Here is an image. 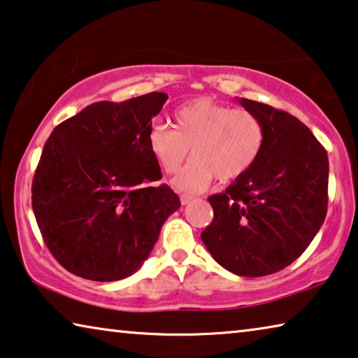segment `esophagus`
<instances>
[{
    "mask_svg": "<svg viewBox=\"0 0 358 358\" xmlns=\"http://www.w3.org/2000/svg\"><path fill=\"white\" fill-rule=\"evenodd\" d=\"M192 199H194V197L188 196V194H181L180 196V201H181V203H183V206H186V203H189Z\"/></svg>",
    "mask_w": 358,
    "mask_h": 358,
    "instance_id": "1",
    "label": "esophagus"
}]
</instances>
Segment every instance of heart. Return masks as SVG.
Masks as SVG:
<instances>
[{"mask_svg":"<svg viewBox=\"0 0 358 358\" xmlns=\"http://www.w3.org/2000/svg\"><path fill=\"white\" fill-rule=\"evenodd\" d=\"M266 143V126L245 108L199 97L173 111V129L155 124L148 150L162 172L175 173L189 155L192 161L175 177L185 192L207 189L213 178L221 183L239 180L258 162Z\"/></svg>","mask_w":358,"mask_h":358,"instance_id":"obj_1","label":"heart"}]
</instances>
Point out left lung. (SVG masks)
Here are the masks:
<instances>
[{
	"instance_id": "8db88e82",
	"label": "left lung",
	"mask_w": 358,
	"mask_h": 358,
	"mask_svg": "<svg viewBox=\"0 0 358 358\" xmlns=\"http://www.w3.org/2000/svg\"><path fill=\"white\" fill-rule=\"evenodd\" d=\"M239 101L263 119L266 143L250 172L208 197L213 220L201 237L224 269L261 277L301 257L325 221L328 156L290 113L248 99Z\"/></svg>"
}]
</instances>
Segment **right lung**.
<instances>
[{
    "instance_id": "right-lung-1",
    "label": "right lung",
    "mask_w": 358,
    "mask_h": 358,
    "mask_svg": "<svg viewBox=\"0 0 358 358\" xmlns=\"http://www.w3.org/2000/svg\"><path fill=\"white\" fill-rule=\"evenodd\" d=\"M167 94L97 101L59 124L44 145L31 206L49 252L95 282L121 280L148 258L180 197L148 150Z\"/></svg>"
}]
</instances>
